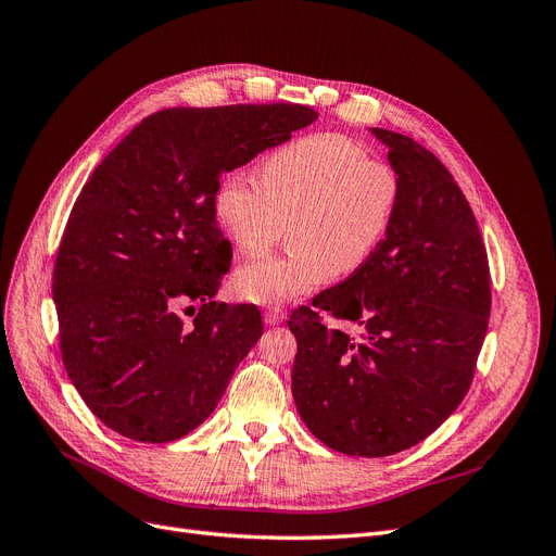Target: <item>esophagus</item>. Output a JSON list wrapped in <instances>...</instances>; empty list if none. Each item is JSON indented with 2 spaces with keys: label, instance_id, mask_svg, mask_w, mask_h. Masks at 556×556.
Masks as SVG:
<instances>
[{
  "label": "esophagus",
  "instance_id": "esophagus-1",
  "mask_svg": "<svg viewBox=\"0 0 556 556\" xmlns=\"http://www.w3.org/2000/svg\"><path fill=\"white\" fill-rule=\"evenodd\" d=\"M285 319V311L282 308H276V306H268L264 311V323L266 325H280Z\"/></svg>",
  "mask_w": 556,
  "mask_h": 556
}]
</instances>
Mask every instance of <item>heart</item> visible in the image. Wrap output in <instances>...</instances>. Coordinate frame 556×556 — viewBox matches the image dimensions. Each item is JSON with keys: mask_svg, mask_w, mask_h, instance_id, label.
I'll return each mask as SVG.
<instances>
[{"mask_svg": "<svg viewBox=\"0 0 556 556\" xmlns=\"http://www.w3.org/2000/svg\"><path fill=\"white\" fill-rule=\"evenodd\" d=\"M401 199L394 166L378 162L343 134H313L262 164V182L233 172L215 192V217L241 255L276 245L290 225L285 255L250 260L233 276L237 292L280 306L336 276L345 278L376 255Z\"/></svg>", "mask_w": 556, "mask_h": 556, "instance_id": "b5f03b06", "label": "heart"}]
</instances>
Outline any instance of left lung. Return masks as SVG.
I'll return each mask as SVG.
<instances>
[{"label":"left lung","mask_w":556,"mask_h":556,"mask_svg":"<svg viewBox=\"0 0 556 556\" xmlns=\"http://www.w3.org/2000/svg\"><path fill=\"white\" fill-rule=\"evenodd\" d=\"M374 134L401 180L392 227L357 274L288 323L296 410L352 457L408 450L445 422L473 382L492 311L490 262L459 185L410 137Z\"/></svg>","instance_id":"obj_1"}]
</instances>
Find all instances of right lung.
Returning a JSON list of instances; mask_svg holds the SVG:
<instances>
[{"label": "right lung", "mask_w": 556, "mask_h": 556, "mask_svg": "<svg viewBox=\"0 0 556 556\" xmlns=\"http://www.w3.org/2000/svg\"><path fill=\"white\" fill-rule=\"evenodd\" d=\"M315 117L301 104L164 109L83 185L53 299L66 376L109 429L169 443L215 410L264 331L257 306L211 301L231 266L217 185ZM188 300L202 304L192 324L177 315Z\"/></svg>", "instance_id": "obj_1"}]
</instances>
